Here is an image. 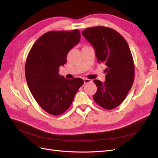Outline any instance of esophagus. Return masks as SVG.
I'll list each match as a JSON object with an SVG mask.
<instances>
[{"label": "esophagus", "mask_w": 158, "mask_h": 158, "mask_svg": "<svg viewBox=\"0 0 158 158\" xmlns=\"http://www.w3.org/2000/svg\"><path fill=\"white\" fill-rule=\"evenodd\" d=\"M84 84H88V83H90L92 82V80L88 79V78H84Z\"/></svg>", "instance_id": "34e87169"}]
</instances>
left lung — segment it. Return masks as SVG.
<instances>
[{
  "mask_svg": "<svg viewBox=\"0 0 158 158\" xmlns=\"http://www.w3.org/2000/svg\"><path fill=\"white\" fill-rule=\"evenodd\" d=\"M95 51L98 63L107 66L106 81L95 80L97 92L93 98L102 107L111 110L125 99L135 80V64L127 42L120 33L105 26L88 27L82 31Z\"/></svg>",
  "mask_w": 158,
  "mask_h": 158,
  "instance_id": "1",
  "label": "left lung"
}]
</instances>
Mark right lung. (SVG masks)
Returning <instances> with one entry per match:
<instances>
[{"mask_svg":"<svg viewBox=\"0 0 158 158\" xmlns=\"http://www.w3.org/2000/svg\"><path fill=\"white\" fill-rule=\"evenodd\" d=\"M78 30L50 31L33 45L25 66V74L31 94L39 106L52 115H59L73 103L82 78L66 79L59 74L66 63L69 51L80 40Z\"/></svg>","mask_w":158,"mask_h":158,"instance_id":"obj_1","label":"right lung"}]
</instances>
